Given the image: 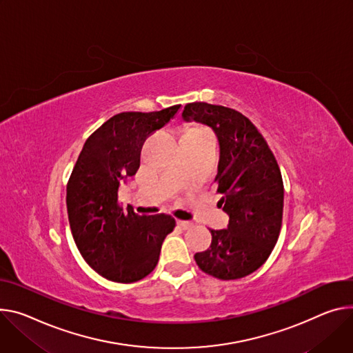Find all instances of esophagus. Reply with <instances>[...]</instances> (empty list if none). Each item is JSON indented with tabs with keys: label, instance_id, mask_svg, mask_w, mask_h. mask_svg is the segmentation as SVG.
<instances>
[{
	"label": "esophagus",
	"instance_id": "esophagus-1",
	"mask_svg": "<svg viewBox=\"0 0 353 353\" xmlns=\"http://www.w3.org/2000/svg\"><path fill=\"white\" fill-rule=\"evenodd\" d=\"M177 225H179L181 230H188V228L193 227V222H191V221H181V219H179V221H177Z\"/></svg>",
	"mask_w": 353,
	"mask_h": 353
}]
</instances>
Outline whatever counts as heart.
<instances>
[{"label": "heart", "mask_w": 353, "mask_h": 353, "mask_svg": "<svg viewBox=\"0 0 353 353\" xmlns=\"http://www.w3.org/2000/svg\"><path fill=\"white\" fill-rule=\"evenodd\" d=\"M185 137L199 139L203 143L210 145L212 148H215V145H216V139H215L214 134L210 130H207V128H196V130H191Z\"/></svg>", "instance_id": "b5f03b06"}]
</instances>
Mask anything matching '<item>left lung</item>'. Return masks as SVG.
<instances>
[{"label":"left lung","mask_w":353,"mask_h":353,"mask_svg":"<svg viewBox=\"0 0 353 353\" xmlns=\"http://www.w3.org/2000/svg\"><path fill=\"white\" fill-rule=\"evenodd\" d=\"M181 117L210 126L219 141L218 204L230 218L227 228L211 230V246L194 259L210 276L242 279L268 261L280 234L284 188L279 165L258 128L232 108L191 103Z\"/></svg>","instance_id":"obj_1"}]
</instances>
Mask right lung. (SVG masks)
<instances>
[{
	"mask_svg": "<svg viewBox=\"0 0 353 353\" xmlns=\"http://www.w3.org/2000/svg\"><path fill=\"white\" fill-rule=\"evenodd\" d=\"M180 107L114 115L85 141L72 172L66 204L74 242L84 261L111 281L134 283L148 276L176 227L166 214L139 215L132 207L123 211L118 193L139 169L146 138Z\"/></svg>",
	"mask_w": 353,
	"mask_h": 353,
	"instance_id": "right-lung-1",
	"label": "right lung"
}]
</instances>
